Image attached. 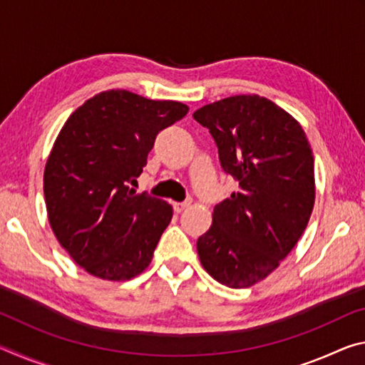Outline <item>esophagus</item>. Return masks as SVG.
<instances>
[{
	"mask_svg": "<svg viewBox=\"0 0 365 365\" xmlns=\"http://www.w3.org/2000/svg\"><path fill=\"white\" fill-rule=\"evenodd\" d=\"M191 202H193L191 200H187V201H183V202H175L174 211L178 212V214L183 212V211H187V209L191 206Z\"/></svg>",
	"mask_w": 365,
	"mask_h": 365,
	"instance_id": "esophagus-1",
	"label": "esophagus"
}]
</instances>
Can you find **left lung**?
Listing matches in <instances>:
<instances>
[{
  "label": "left lung",
  "mask_w": 365,
  "mask_h": 365,
  "mask_svg": "<svg viewBox=\"0 0 365 365\" xmlns=\"http://www.w3.org/2000/svg\"><path fill=\"white\" fill-rule=\"evenodd\" d=\"M238 191L214 207L197 238L201 265L228 288H248L298 243L316 201L311 145L299 122L259 95H235L195 110Z\"/></svg>",
  "instance_id": "left-lung-1"
}]
</instances>
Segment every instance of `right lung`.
I'll use <instances>...</instances> for the list:
<instances>
[{"label":"right lung","instance_id":"right-lung-1","mask_svg":"<svg viewBox=\"0 0 365 365\" xmlns=\"http://www.w3.org/2000/svg\"><path fill=\"white\" fill-rule=\"evenodd\" d=\"M187 113L178 101L106 90L61 128L43 174L48 220L59 245L88 274L125 282L150 265L174 209L132 185L156 135Z\"/></svg>","mask_w":365,"mask_h":365}]
</instances>
